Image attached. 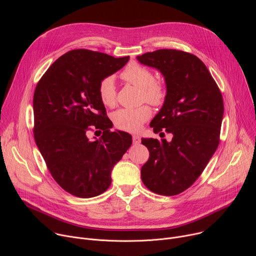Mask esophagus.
<instances>
[{
  "instance_id": "obj_1",
  "label": "esophagus",
  "mask_w": 256,
  "mask_h": 256,
  "mask_svg": "<svg viewBox=\"0 0 256 256\" xmlns=\"http://www.w3.org/2000/svg\"><path fill=\"white\" fill-rule=\"evenodd\" d=\"M132 142H134V144H140V136L134 134V136H132Z\"/></svg>"
}]
</instances>
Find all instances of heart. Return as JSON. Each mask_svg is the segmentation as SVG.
<instances>
[{"label":"heart","instance_id":"obj_1","mask_svg":"<svg viewBox=\"0 0 256 256\" xmlns=\"http://www.w3.org/2000/svg\"><path fill=\"white\" fill-rule=\"evenodd\" d=\"M122 78L142 90V98L153 105H161L166 97V89L161 82L155 80L153 72L136 62H130L122 72ZM99 97L106 106H112L116 101V88L112 77L104 78L99 84ZM152 114L148 105L138 108H122L112 114L114 126L126 132H136Z\"/></svg>","mask_w":256,"mask_h":256}]
</instances>
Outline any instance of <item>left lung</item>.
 Instances as JSON below:
<instances>
[{
  "label": "left lung",
  "instance_id": "8db88e82",
  "mask_svg": "<svg viewBox=\"0 0 256 256\" xmlns=\"http://www.w3.org/2000/svg\"><path fill=\"white\" fill-rule=\"evenodd\" d=\"M136 60L164 77L166 97L150 126L155 134H172L170 142L142 138L150 153L142 181L157 194L176 196L194 184L218 148L223 97L206 64L192 54L158 50Z\"/></svg>",
  "mask_w": 256,
  "mask_h": 256
}]
</instances>
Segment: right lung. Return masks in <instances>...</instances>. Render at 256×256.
<instances>
[{"instance_id":"add662e5","label":"right lung","mask_w":256,"mask_h":256,"mask_svg":"<svg viewBox=\"0 0 256 256\" xmlns=\"http://www.w3.org/2000/svg\"><path fill=\"white\" fill-rule=\"evenodd\" d=\"M128 60L74 50L58 58L36 85L34 140L54 179L72 196L103 194L112 184V168L130 147V134L110 132L98 91L100 82ZM92 129H102V136L91 141Z\"/></svg>"}]
</instances>
